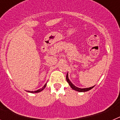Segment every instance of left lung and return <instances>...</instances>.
<instances>
[{"instance_id": "1", "label": "left lung", "mask_w": 120, "mask_h": 120, "mask_svg": "<svg viewBox=\"0 0 120 120\" xmlns=\"http://www.w3.org/2000/svg\"><path fill=\"white\" fill-rule=\"evenodd\" d=\"M66 80H67V81L68 83V84H69V85L70 86V87L73 90H75V91H78V92L88 91H89V90H91L92 88H93L94 87V86H95L94 85V86H91V87H90V88H80L77 87V86H76L75 85L73 84L71 82L70 80L69 77H68V73H67V76H66Z\"/></svg>"}]
</instances>
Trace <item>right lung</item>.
<instances>
[{"label": "right lung", "instance_id": "obj_1", "mask_svg": "<svg viewBox=\"0 0 120 120\" xmlns=\"http://www.w3.org/2000/svg\"><path fill=\"white\" fill-rule=\"evenodd\" d=\"M46 85H47V83H45V84L44 85V86H43V87L39 89V90H37V91H27L28 92V93H40V92L42 91H43V90H44V88H45V86H46Z\"/></svg>", "mask_w": 120, "mask_h": 120}]
</instances>
